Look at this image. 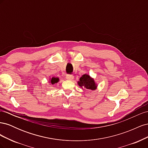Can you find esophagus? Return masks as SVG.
Returning a JSON list of instances; mask_svg holds the SVG:
<instances>
[{"label":"esophagus","instance_id":"obj_1","mask_svg":"<svg viewBox=\"0 0 148 148\" xmlns=\"http://www.w3.org/2000/svg\"><path fill=\"white\" fill-rule=\"evenodd\" d=\"M73 75H66V79H69V80H71L73 79Z\"/></svg>","mask_w":148,"mask_h":148}]
</instances>
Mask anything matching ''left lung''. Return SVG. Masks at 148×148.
<instances>
[{"label": "left lung", "instance_id": "1", "mask_svg": "<svg viewBox=\"0 0 148 148\" xmlns=\"http://www.w3.org/2000/svg\"><path fill=\"white\" fill-rule=\"evenodd\" d=\"M79 86L86 89L95 90L97 88V84L95 80L90 76L87 74H84L79 78V81L78 82Z\"/></svg>", "mask_w": 148, "mask_h": 148}]
</instances>
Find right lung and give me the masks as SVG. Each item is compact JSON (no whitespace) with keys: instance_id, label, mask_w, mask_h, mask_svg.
<instances>
[{"instance_id":"1","label":"right lung","mask_w":148,"mask_h":148,"mask_svg":"<svg viewBox=\"0 0 148 148\" xmlns=\"http://www.w3.org/2000/svg\"><path fill=\"white\" fill-rule=\"evenodd\" d=\"M59 78H57V77H52L50 79V83L52 84H54L57 83L59 82Z\"/></svg>"}]
</instances>
